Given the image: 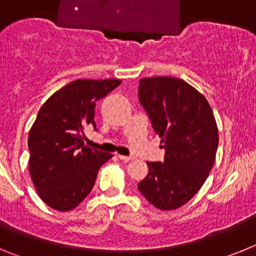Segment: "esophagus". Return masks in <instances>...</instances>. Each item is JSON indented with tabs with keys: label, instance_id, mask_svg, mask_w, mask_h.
Wrapping results in <instances>:
<instances>
[{
	"label": "esophagus",
	"instance_id": "esophagus-1",
	"mask_svg": "<svg viewBox=\"0 0 256 256\" xmlns=\"http://www.w3.org/2000/svg\"><path fill=\"white\" fill-rule=\"evenodd\" d=\"M118 156H119V159L123 160V162H130V160L134 159L133 156H126V155H118Z\"/></svg>",
	"mask_w": 256,
	"mask_h": 256
}]
</instances>
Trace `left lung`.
<instances>
[{"label": "left lung", "instance_id": "left-lung-1", "mask_svg": "<svg viewBox=\"0 0 256 256\" xmlns=\"http://www.w3.org/2000/svg\"><path fill=\"white\" fill-rule=\"evenodd\" d=\"M138 100L165 150L164 162H148L138 190L158 209H178L198 194L216 162V118L198 90L174 76L140 79Z\"/></svg>", "mask_w": 256, "mask_h": 256}]
</instances>
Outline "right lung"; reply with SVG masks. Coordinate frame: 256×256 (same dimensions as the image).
Masks as SVG:
<instances>
[{
	"label": "right lung",
	"mask_w": 256,
	"mask_h": 256,
	"mask_svg": "<svg viewBox=\"0 0 256 256\" xmlns=\"http://www.w3.org/2000/svg\"><path fill=\"white\" fill-rule=\"evenodd\" d=\"M119 79H76L42 105L28 136L29 173L44 204L58 212L78 206L94 188L112 154L87 148L84 130L94 124L96 102Z\"/></svg>",
	"instance_id": "obj_1"
}]
</instances>
